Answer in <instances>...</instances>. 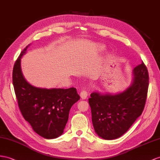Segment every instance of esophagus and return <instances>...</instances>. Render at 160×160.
Returning a JSON list of instances; mask_svg holds the SVG:
<instances>
[{"label":"esophagus","mask_w":160,"mask_h":160,"mask_svg":"<svg viewBox=\"0 0 160 160\" xmlns=\"http://www.w3.org/2000/svg\"><path fill=\"white\" fill-rule=\"evenodd\" d=\"M80 98L82 100H84L87 99V97L88 96V92L86 91H82L80 92Z\"/></svg>","instance_id":"1"}]
</instances>
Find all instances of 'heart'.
Returning a JSON list of instances; mask_svg holds the SVG:
<instances>
[{
    "label": "heart",
    "instance_id": "obj_1",
    "mask_svg": "<svg viewBox=\"0 0 160 160\" xmlns=\"http://www.w3.org/2000/svg\"><path fill=\"white\" fill-rule=\"evenodd\" d=\"M97 47H98V48L99 49V50H102V49H103V45H102V44H98Z\"/></svg>",
    "mask_w": 160,
    "mask_h": 160
}]
</instances>
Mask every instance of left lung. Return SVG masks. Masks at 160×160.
Wrapping results in <instances>:
<instances>
[{
  "mask_svg": "<svg viewBox=\"0 0 160 160\" xmlns=\"http://www.w3.org/2000/svg\"><path fill=\"white\" fill-rule=\"evenodd\" d=\"M131 84L117 93L91 94L88 103L96 134L105 140L120 137L144 109L149 87L148 71L143 62L132 70Z\"/></svg>",
  "mask_w": 160,
  "mask_h": 160,
  "instance_id": "obj_1",
  "label": "left lung"
}]
</instances>
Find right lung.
Returning a JSON list of instances; mask_svg holds the SVG:
<instances>
[{"label":"right lung","instance_id":"obj_1","mask_svg":"<svg viewBox=\"0 0 160 160\" xmlns=\"http://www.w3.org/2000/svg\"><path fill=\"white\" fill-rule=\"evenodd\" d=\"M28 46L20 53L13 69V84L20 111L24 119L40 137L55 138L63 133L72 106L80 99L75 88L36 87L24 78L21 59Z\"/></svg>","mask_w":160,"mask_h":160}]
</instances>
